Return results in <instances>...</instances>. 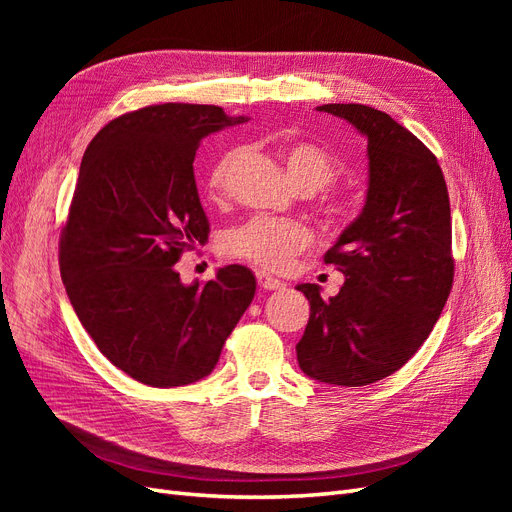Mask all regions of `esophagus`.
<instances>
[{"label":"esophagus","mask_w":512,"mask_h":512,"mask_svg":"<svg viewBox=\"0 0 512 512\" xmlns=\"http://www.w3.org/2000/svg\"><path fill=\"white\" fill-rule=\"evenodd\" d=\"M256 280H258V286L265 290V292H271V290H284L286 288V284L284 282H280V280H275V277H271L269 273H265V271H258L256 273Z\"/></svg>","instance_id":"1"}]
</instances>
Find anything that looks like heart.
Here are the masks:
<instances>
[{
  "label": "heart",
  "mask_w": 512,
  "mask_h": 512,
  "mask_svg": "<svg viewBox=\"0 0 512 512\" xmlns=\"http://www.w3.org/2000/svg\"><path fill=\"white\" fill-rule=\"evenodd\" d=\"M245 156L243 147H232L213 162L207 188L211 196H222L230 175ZM286 168L294 183L305 192L327 188L337 177V162L327 149L309 141H288L282 147ZM312 228L299 220L271 218V215H254L224 232L222 250L226 256L245 260L250 265L282 271L294 256L305 252L312 245Z\"/></svg>",
  "instance_id": "1"
}]
</instances>
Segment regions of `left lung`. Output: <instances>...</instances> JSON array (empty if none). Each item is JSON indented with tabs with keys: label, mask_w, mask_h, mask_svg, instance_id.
<instances>
[{
	"label": "left lung",
	"mask_w": 512,
	"mask_h": 512,
	"mask_svg": "<svg viewBox=\"0 0 512 512\" xmlns=\"http://www.w3.org/2000/svg\"><path fill=\"white\" fill-rule=\"evenodd\" d=\"M367 136L365 207L324 262L346 275L324 301L299 284L309 322L297 344L309 378L365 386L395 374L429 337L455 277L451 203L436 156L386 113L365 104H322Z\"/></svg>",
	"instance_id": "8db88e82"
}]
</instances>
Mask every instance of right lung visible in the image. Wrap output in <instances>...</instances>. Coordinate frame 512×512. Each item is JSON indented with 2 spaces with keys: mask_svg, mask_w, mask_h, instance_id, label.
<instances>
[{
  "mask_svg": "<svg viewBox=\"0 0 512 512\" xmlns=\"http://www.w3.org/2000/svg\"><path fill=\"white\" fill-rule=\"evenodd\" d=\"M243 121L213 104H153L108 121L83 156L59 237L61 282L100 352L143 384L170 389L209 376L254 299L247 267L192 286L175 271L209 237L196 149Z\"/></svg>",
  "mask_w": 512,
  "mask_h": 512,
  "instance_id": "add662e5",
  "label": "right lung"
}]
</instances>
